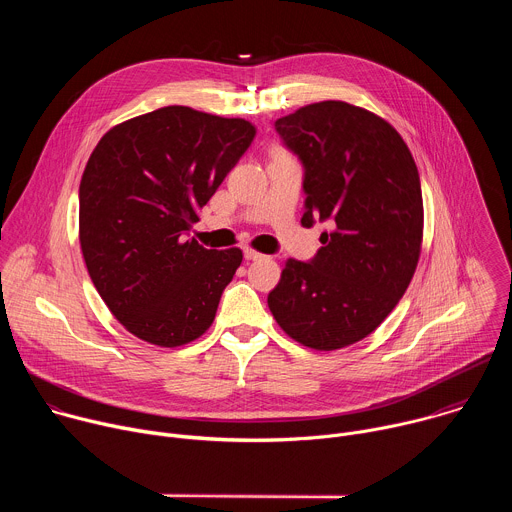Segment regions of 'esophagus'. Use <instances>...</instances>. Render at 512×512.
Listing matches in <instances>:
<instances>
[{"label":"esophagus","mask_w":512,"mask_h":512,"mask_svg":"<svg viewBox=\"0 0 512 512\" xmlns=\"http://www.w3.org/2000/svg\"><path fill=\"white\" fill-rule=\"evenodd\" d=\"M243 255H245V259H247V261H257V259H263V257H265V255H261V253L253 251V249H245V251H243Z\"/></svg>","instance_id":"34e87169"}]
</instances>
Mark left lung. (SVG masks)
I'll list each match as a JSON object with an SVG mask.
<instances>
[{"label": "left lung", "mask_w": 512, "mask_h": 512, "mask_svg": "<svg viewBox=\"0 0 512 512\" xmlns=\"http://www.w3.org/2000/svg\"><path fill=\"white\" fill-rule=\"evenodd\" d=\"M304 164V227L330 221L310 263L289 259L267 304L279 328L314 350L375 332L409 287L423 239L415 160L383 117L322 101L275 121Z\"/></svg>", "instance_id": "obj_1"}]
</instances>
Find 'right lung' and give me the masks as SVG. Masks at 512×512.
<instances>
[{"instance_id": "obj_1", "label": "right lung", "mask_w": 512, "mask_h": 512, "mask_svg": "<svg viewBox=\"0 0 512 512\" xmlns=\"http://www.w3.org/2000/svg\"><path fill=\"white\" fill-rule=\"evenodd\" d=\"M255 137L245 119L170 105L111 127L79 188L89 275L133 336L164 348L200 338L243 261L188 231Z\"/></svg>"}]
</instances>
